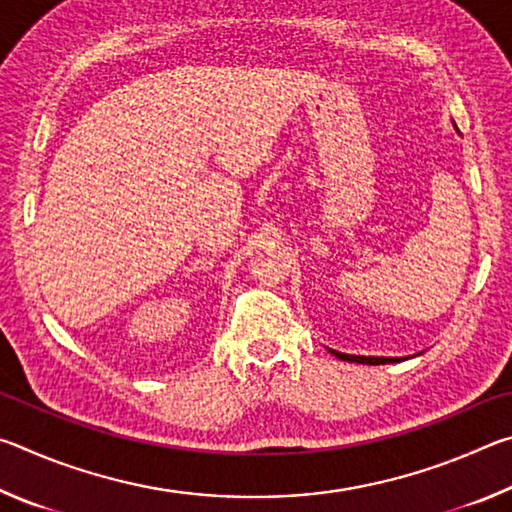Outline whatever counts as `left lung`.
<instances>
[{"instance_id": "1", "label": "left lung", "mask_w": 512, "mask_h": 512, "mask_svg": "<svg viewBox=\"0 0 512 512\" xmlns=\"http://www.w3.org/2000/svg\"><path fill=\"white\" fill-rule=\"evenodd\" d=\"M336 359L341 361H354V363H368V366H379V363H393V361H402L400 357H357V354H343L336 350H329Z\"/></svg>"}]
</instances>
